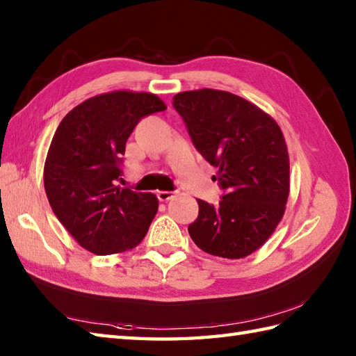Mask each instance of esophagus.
I'll use <instances>...</instances> for the list:
<instances>
[{
    "label": "esophagus",
    "mask_w": 356,
    "mask_h": 356,
    "mask_svg": "<svg viewBox=\"0 0 356 356\" xmlns=\"http://www.w3.org/2000/svg\"><path fill=\"white\" fill-rule=\"evenodd\" d=\"M174 197H176V194H174L172 191H159L157 193V199L161 202H168Z\"/></svg>",
    "instance_id": "esophagus-1"
}]
</instances>
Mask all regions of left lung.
I'll return each instance as SVG.
<instances>
[{"instance_id":"8db88e82","label":"left lung","mask_w":356,"mask_h":356,"mask_svg":"<svg viewBox=\"0 0 356 356\" xmlns=\"http://www.w3.org/2000/svg\"><path fill=\"white\" fill-rule=\"evenodd\" d=\"M194 147L217 168L218 205L197 200L188 226L202 251L223 259L255 252L282 220L289 195V154L278 124L243 97L202 88L172 97Z\"/></svg>"}]
</instances>
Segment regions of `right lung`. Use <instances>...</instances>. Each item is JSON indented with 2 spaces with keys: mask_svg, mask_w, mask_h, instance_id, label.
<instances>
[{
  "mask_svg": "<svg viewBox=\"0 0 356 356\" xmlns=\"http://www.w3.org/2000/svg\"><path fill=\"white\" fill-rule=\"evenodd\" d=\"M163 110L153 93L119 90L76 105L56 128L44 165L45 194L58 220L87 251L124 252L148 232L157 197L120 188L116 180L134 127Z\"/></svg>",
  "mask_w": 356,
  "mask_h": 356,
  "instance_id": "1",
  "label": "right lung"
}]
</instances>
